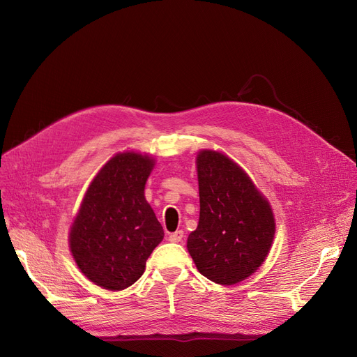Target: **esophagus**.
<instances>
[{"instance_id": "obj_1", "label": "esophagus", "mask_w": 357, "mask_h": 357, "mask_svg": "<svg viewBox=\"0 0 357 357\" xmlns=\"http://www.w3.org/2000/svg\"><path fill=\"white\" fill-rule=\"evenodd\" d=\"M182 238H183V231H182V230H176L175 233L169 234V240L174 241V243H179V241H182Z\"/></svg>"}]
</instances>
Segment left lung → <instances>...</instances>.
Masks as SVG:
<instances>
[{
  "instance_id": "obj_1",
  "label": "left lung",
  "mask_w": 357,
  "mask_h": 357,
  "mask_svg": "<svg viewBox=\"0 0 357 357\" xmlns=\"http://www.w3.org/2000/svg\"><path fill=\"white\" fill-rule=\"evenodd\" d=\"M197 169L199 221L186 248L201 275L220 285H234L264 264L271 250V205L246 172L222 153L202 150Z\"/></svg>"
}]
</instances>
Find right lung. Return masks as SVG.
<instances>
[{
  "label": "right lung",
  "mask_w": 357,
  "mask_h": 357,
  "mask_svg": "<svg viewBox=\"0 0 357 357\" xmlns=\"http://www.w3.org/2000/svg\"><path fill=\"white\" fill-rule=\"evenodd\" d=\"M153 159L139 153L111 158L85 194L69 234L70 252L93 284L121 291L143 275L163 229L144 198Z\"/></svg>",
  "instance_id": "right-lung-1"
}]
</instances>
